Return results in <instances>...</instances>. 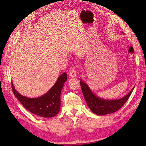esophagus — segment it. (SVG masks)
Here are the masks:
<instances>
[{"label":"esophagus","instance_id":"1","mask_svg":"<svg viewBox=\"0 0 146 146\" xmlns=\"http://www.w3.org/2000/svg\"><path fill=\"white\" fill-rule=\"evenodd\" d=\"M69 75H70V76H71V77H73V78L76 77V71L75 68H71L70 69V70H69Z\"/></svg>","mask_w":146,"mask_h":146}]
</instances>
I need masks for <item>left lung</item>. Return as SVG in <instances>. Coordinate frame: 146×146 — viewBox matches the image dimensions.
<instances>
[{"mask_svg": "<svg viewBox=\"0 0 146 146\" xmlns=\"http://www.w3.org/2000/svg\"><path fill=\"white\" fill-rule=\"evenodd\" d=\"M79 80H80L81 89H82L87 105L91 111L98 115L110 114V113L116 112L120 109L129 98L135 86L132 90L122 98L115 100H108L98 97L91 91L87 84L84 82L81 78Z\"/></svg>", "mask_w": 146, "mask_h": 146, "instance_id": "8db88e82", "label": "left lung"}]
</instances>
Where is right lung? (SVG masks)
<instances>
[{
	"mask_svg": "<svg viewBox=\"0 0 146 146\" xmlns=\"http://www.w3.org/2000/svg\"><path fill=\"white\" fill-rule=\"evenodd\" d=\"M67 78L66 73H63L58 76L50 90L44 95L36 98H29L21 95L15 90L13 82L11 83L12 90L15 96L29 111L39 117L51 118L57 115L60 111V93Z\"/></svg>",
	"mask_w": 146,
	"mask_h": 146,
	"instance_id": "add662e5",
	"label": "right lung"
}]
</instances>
